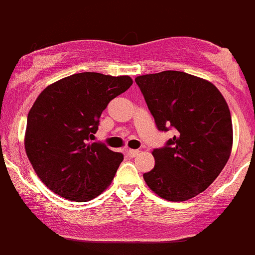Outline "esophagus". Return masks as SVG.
Masks as SVG:
<instances>
[{"instance_id":"esophagus-1","label":"esophagus","mask_w":255,"mask_h":255,"mask_svg":"<svg viewBox=\"0 0 255 255\" xmlns=\"http://www.w3.org/2000/svg\"><path fill=\"white\" fill-rule=\"evenodd\" d=\"M127 154H128V156H130V157H135V156H138L139 150L129 149V150H127Z\"/></svg>"}]
</instances>
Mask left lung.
Wrapping results in <instances>:
<instances>
[{"label":"left lung","instance_id":"1","mask_svg":"<svg viewBox=\"0 0 255 255\" xmlns=\"http://www.w3.org/2000/svg\"><path fill=\"white\" fill-rule=\"evenodd\" d=\"M157 129L176 134L152 150L155 166L144 173L152 192L184 202L205 191L229 161L232 120L218 88L184 72L163 71L135 78Z\"/></svg>","mask_w":255,"mask_h":255}]
</instances>
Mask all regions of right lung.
Returning <instances> with one entry per match:
<instances>
[{
  "label": "right lung",
  "instance_id": "obj_1",
  "mask_svg": "<svg viewBox=\"0 0 255 255\" xmlns=\"http://www.w3.org/2000/svg\"><path fill=\"white\" fill-rule=\"evenodd\" d=\"M132 83L128 76L84 72L53 83L37 96L28 114L24 145L47 188L66 199L87 202L109 187L123 155L89 140L110 101Z\"/></svg>",
  "mask_w": 255,
  "mask_h": 255
}]
</instances>
